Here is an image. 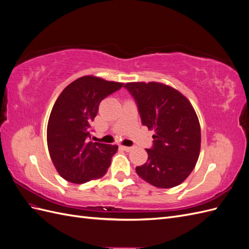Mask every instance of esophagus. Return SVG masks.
Listing matches in <instances>:
<instances>
[{
  "label": "esophagus",
  "mask_w": 249,
  "mask_h": 249,
  "mask_svg": "<svg viewBox=\"0 0 249 249\" xmlns=\"http://www.w3.org/2000/svg\"><path fill=\"white\" fill-rule=\"evenodd\" d=\"M122 148L124 149V150H125V152H131V150L133 149V147L132 146H122Z\"/></svg>",
  "instance_id": "obj_1"
}]
</instances>
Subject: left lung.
I'll return each mask as SVG.
<instances>
[{
  "label": "left lung",
  "instance_id": "left-lung-1",
  "mask_svg": "<svg viewBox=\"0 0 249 249\" xmlns=\"http://www.w3.org/2000/svg\"><path fill=\"white\" fill-rule=\"evenodd\" d=\"M141 123L154 130L147 161L137 175L158 188L183 183L195 167L200 150V125L192 105L178 90L156 82L126 83Z\"/></svg>",
  "mask_w": 249,
  "mask_h": 249
}]
</instances>
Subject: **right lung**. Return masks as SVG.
<instances>
[{
    "label": "right lung",
    "mask_w": 249,
    "mask_h": 249,
    "mask_svg": "<svg viewBox=\"0 0 249 249\" xmlns=\"http://www.w3.org/2000/svg\"><path fill=\"white\" fill-rule=\"evenodd\" d=\"M123 86V83L85 76L59 95L49 118L47 139L51 159L64 179L83 184L107 172L118 146L89 141L90 124L100 103Z\"/></svg>",
    "instance_id": "1"
}]
</instances>
